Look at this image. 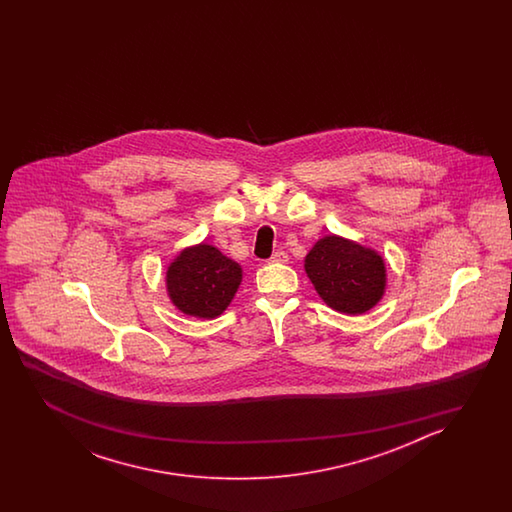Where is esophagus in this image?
Returning a JSON list of instances; mask_svg holds the SVG:
<instances>
[{
    "label": "esophagus",
    "instance_id": "esophagus-1",
    "mask_svg": "<svg viewBox=\"0 0 512 512\" xmlns=\"http://www.w3.org/2000/svg\"><path fill=\"white\" fill-rule=\"evenodd\" d=\"M289 260V256H287V252L278 251L274 252L271 256V263H285V261Z\"/></svg>",
    "mask_w": 512,
    "mask_h": 512
}]
</instances>
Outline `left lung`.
Returning a JSON list of instances; mask_svg holds the SVG:
<instances>
[{"instance_id":"obj_1","label":"left lung","mask_w":512,"mask_h":512,"mask_svg":"<svg viewBox=\"0 0 512 512\" xmlns=\"http://www.w3.org/2000/svg\"><path fill=\"white\" fill-rule=\"evenodd\" d=\"M304 267L318 296L338 313L362 315L377 305L386 289L381 254L335 234L316 241Z\"/></svg>"}]
</instances>
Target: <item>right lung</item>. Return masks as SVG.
Instances as JSON below:
<instances>
[{
    "label": "right lung",
    "mask_w": 512,
    "mask_h": 512,
    "mask_svg": "<svg viewBox=\"0 0 512 512\" xmlns=\"http://www.w3.org/2000/svg\"><path fill=\"white\" fill-rule=\"evenodd\" d=\"M241 265L208 243L186 247L166 271V291L185 315L216 318L229 307L241 283Z\"/></svg>",
    "instance_id": "1"
}]
</instances>
